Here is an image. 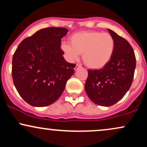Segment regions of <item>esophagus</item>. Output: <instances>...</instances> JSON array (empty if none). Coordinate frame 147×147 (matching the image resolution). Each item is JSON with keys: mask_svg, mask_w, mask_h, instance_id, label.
<instances>
[{"mask_svg": "<svg viewBox=\"0 0 147 147\" xmlns=\"http://www.w3.org/2000/svg\"><path fill=\"white\" fill-rule=\"evenodd\" d=\"M80 67H81V65H79V64H77V65H76V66H75V70H77V69H78L79 68H80Z\"/></svg>", "mask_w": 147, "mask_h": 147, "instance_id": "1", "label": "esophagus"}]
</instances>
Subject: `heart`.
<instances>
[{"label": "heart", "mask_w": 147, "mask_h": 147, "mask_svg": "<svg viewBox=\"0 0 147 147\" xmlns=\"http://www.w3.org/2000/svg\"><path fill=\"white\" fill-rule=\"evenodd\" d=\"M69 43L61 44L62 50L70 61L79 59L83 54L84 63L89 68H104L111 60L115 48V42L109 33L99 31H83L72 34Z\"/></svg>", "instance_id": "1"}]
</instances>
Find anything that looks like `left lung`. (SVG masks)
Returning a JSON list of instances; mask_svg holds the SVG:
<instances>
[{
	"label": "left lung",
	"mask_w": 147,
	"mask_h": 147,
	"mask_svg": "<svg viewBox=\"0 0 147 147\" xmlns=\"http://www.w3.org/2000/svg\"><path fill=\"white\" fill-rule=\"evenodd\" d=\"M115 48L111 60L100 70H88L85 83L87 95L95 104L111 106L125 95L132 84L136 59L132 47L125 38L109 30Z\"/></svg>",
	"instance_id": "left-lung-1"
}]
</instances>
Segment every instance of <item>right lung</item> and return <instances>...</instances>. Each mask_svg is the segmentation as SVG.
Here are the masks:
<instances>
[{
    "instance_id": "right-lung-1",
    "label": "right lung",
    "mask_w": 147,
    "mask_h": 147,
    "mask_svg": "<svg viewBox=\"0 0 147 147\" xmlns=\"http://www.w3.org/2000/svg\"><path fill=\"white\" fill-rule=\"evenodd\" d=\"M68 30L44 28L21 42L12 58L13 82L30 105L43 107L60 97L76 64L64 59L61 38Z\"/></svg>"
}]
</instances>
